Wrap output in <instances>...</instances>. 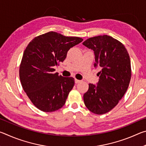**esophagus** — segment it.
Wrapping results in <instances>:
<instances>
[{"label":"esophagus","instance_id":"34e87169","mask_svg":"<svg viewBox=\"0 0 146 146\" xmlns=\"http://www.w3.org/2000/svg\"><path fill=\"white\" fill-rule=\"evenodd\" d=\"M75 83H76V84H78L79 82H81V80H78V79H76V78H75Z\"/></svg>","mask_w":146,"mask_h":146}]
</instances>
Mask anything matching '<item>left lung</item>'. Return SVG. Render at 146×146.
Here are the masks:
<instances>
[{
    "label": "left lung",
    "instance_id": "obj_1",
    "mask_svg": "<svg viewBox=\"0 0 146 146\" xmlns=\"http://www.w3.org/2000/svg\"><path fill=\"white\" fill-rule=\"evenodd\" d=\"M82 44L94 51V67L101 69L97 86L89 84L84 102L91 112L105 114L118 104L129 86L131 77L129 53L122 43L107 35L89 38Z\"/></svg>",
    "mask_w": 146,
    "mask_h": 146
}]
</instances>
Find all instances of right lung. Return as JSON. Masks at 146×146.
I'll return each instance as SVG.
<instances>
[{"mask_svg": "<svg viewBox=\"0 0 146 146\" xmlns=\"http://www.w3.org/2000/svg\"><path fill=\"white\" fill-rule=\"evenodd\" d=\"M82 38L49 31L36 36L27 46L19 67L22 86L31 102L44 112H53L65 104L75 79L55 73L71 48Z\"/></svg>", "mask_w": 146, "mask_h": 146, "instance_id": "obj_1", "label": "right lung"}]
</instances>
